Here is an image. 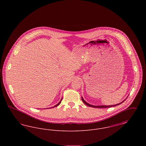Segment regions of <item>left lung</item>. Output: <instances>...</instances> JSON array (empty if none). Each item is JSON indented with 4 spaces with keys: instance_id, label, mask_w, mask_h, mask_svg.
Masks as SVG:
<instances>
[{
    "instance_id": "1",
    "label": "left lung",
    "mask_w": 146,
    "mask_h": 146,
    "mask_svg": "<svg viewBox=\"0 0 146 146\" xmlns=\"http://www.w3.org/2000/svg\"><path fill=\"white\" fill-rule=\"evenodd\" d=\"M126 99L124 100L123 101H122L121 103H119V104H114V105H110V106H104V105H102V106H93V105H91V104H88V103H87L83 99V97H82V101H83V102L85 104H86V105H87V106H89V107H94V108H110V107H114V106H118L119 104H122L123 102H124V101H125V100H126Z\"/></svg>"
}]
</instances>
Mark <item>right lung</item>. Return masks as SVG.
<instances>
[{
    "label": "right lung",
    "instance_id": "1",
    "mask_svg": "<svg viewBox=\"0 0 146 146\" xmlns=\"http://www.w3.org/2000/svg\"><path fill=\"white\" fill-rule=\"evenodd\" d=\"M62 98H61V101L59 102V103L58 104H56L55 106H54V107H51V108H54V107H57V106H58L59 104H61V101H62Z\"/></svg>",
    "mask_w": 146,
    "mask_h": 146
}]
</instances>
